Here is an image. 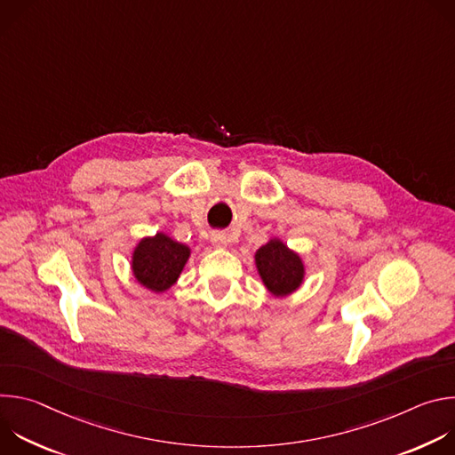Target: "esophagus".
Segmentation results:
<instances>
[{
	"instance_id": "1",
	"label": "esophagus",
	"mask_w": 455,
	"mask_h": 455,
	"mask_svg": "<svg viewBox=\"0 0 455 455\" xmlns=\"http://www.w3.org/2000/svg\"><path fill=\"white\" fill-rule=\"evenodd\" d=\"M211 243H212L214 246H218V248H225V246H228V244L232 243V235H230V234H225V232H214V234L211 235Z\"/></svg>"
}]
</instances>
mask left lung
I'll return each instance as SVG.
<instances>
[{
  "mask_svg": "<svg viewBox=\"0 0 455 455\" xmlns=\"http://www.w3.org/2000/svg\"><path fill=\"white\" fill-rule=\"evenodd\" d=\"M259 277L265 288L277 299L295 293L306 277V265L300 253L291 250L283 239L272 237L253 253Z\"/></svg>",
  "mask_w": 455,
  "mask_h": 455,
  "instance_id": "1",
  "label": "left lung"
}]
</instances>
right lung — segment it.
<instances>
[{"label": "right lung", "mask_w": 455, "mask_h": 455, "mask_svg": "<svg viewBox=\"0 0 455 455\" xmlns=\"http://www.w3.org/2000/svg\"><path fill=\"white\" fill-rule=\"evenodd\" d=\"M190 257V246L174 241L165 232L142 237L132 251V274L135 281L153 291L171 290Z\"/></svg>", "instance_id": "1"}]
</instances>
